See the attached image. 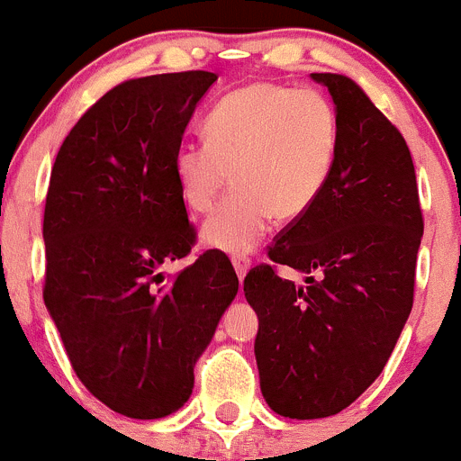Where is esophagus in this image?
Returning <instances> with one entry per match:
<instances>
[{"label": "esophagus", "instance_id": "esophagus-1", "mask_svg": "<svg viewBox=\"0 0 461 461\" xmlns=\"http://www.w3.org/2000/svg\"><path fill=\"white\" fill-rule=\"evenodd\" d=\"M232 267H235L237 277H240V282H241V280H244L246 271H249L250 262H249V259H246V258H232Z\"/></svg>", "mask_w": 461, "mask_h": 461}]
</instances>
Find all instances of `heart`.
Returning <instances> with one entry per match:
<instances>
[{
  "mask_svg": "<svg viewBox=\"0 0 461 461\" xmlns=\"http://www.w3.org/2000/svg\"><path fill=\"white\" fill-rule=\"evenodd\" d=\"M208 140H184L175 175L185 203L211 212L202 237L229 255L250 253L273 217L294 221L325 193L340 145L334 103L318 89L253 82L226 94L206 118Z\"/></svg>",
  "mask_w": 461,
  "mask_h": 461,
  "instance_id": "b5f03b06",
  "label": "heart"
}]
</instances>
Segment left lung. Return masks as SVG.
Listing matches in <instances>:
<instances>
[{
  "instance_id": "left-lung-1",
  "label": "left lung",
  "mask_w": 461,
  "mask_h": 461,
  "mask_svg": "<svg viewBox=\"0 0 461 461\" xmlns=\"http://www.w3.org/2000/svg\"><path fill=\"white\" fill-rule=\"evenodd\" d=\"M330 89L340 145L325 193L268 246L273 264L244 277L259 321V387L273 412H340L384 372L414 298L423 235L412 157L401 131L348 76L312 74ZM307 272L304 287L276 264Z\"/></svg>"
}]
</instances>
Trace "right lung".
<instances>
[{"label":"right lung","mask_w":461,"mask_h":461,"mask_svg":"<svg viewBox=\"0 0 461 461\" xmlns=\"http://www.w3.org/2000/svg\"><path fill=\"white\" fill-rule=\"evenodd\" d=\"M217 74L125 80L91 104L62 143L44 206V304L82 385L113 412L179 410L194 363L240 280L206 250L166 280L197 241L175 152Z\"/></svg>","instance_id":"right-lung-1"}]
</instances>
